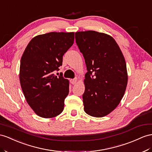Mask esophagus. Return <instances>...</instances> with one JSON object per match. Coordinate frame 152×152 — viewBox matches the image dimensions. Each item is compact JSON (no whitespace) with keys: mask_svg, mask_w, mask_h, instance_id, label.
<instances>
[{"mask_svg":"<svg viewBox=\"0 0 152 152\" xmlns=\"http://www.w3.org/2000/svg\"><path fill=\"white\" fill-rule=\"evenodd\" d=\"M77 81V77H75V78L71 79V83L72 85L76 84Z\"/></svg>","mask_w":152,"mask_h":152,"instance_id":"esophagus-1","label":"esophagus"}]
</instances>
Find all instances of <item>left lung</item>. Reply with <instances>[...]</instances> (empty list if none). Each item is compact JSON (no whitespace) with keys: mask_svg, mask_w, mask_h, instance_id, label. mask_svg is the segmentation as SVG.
Returning a JSON list of instances; mask_svg holds the SVG:
<instances>
[{"mask_svg":"<svg viewBox=\"0 0 152 152\" xmlns=\"http://www.w3.org/2000/svg\"><path fill=\"white\" fill-rule=\"evenodd\" d=\"M75 39L88 71L84 80V110L102 118L113 111L123 98L128 82L125 60L114 39L107 34L80 31L75 33Z\"/></svg>","mask_w":152,"mask_h":152,"instance_id":"8db88e82","label":"left lung"}]
</instances>
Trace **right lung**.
Wrapping results in <instances>:
<instances>
[{
  "label": "right lung",
  "mask_w": 152,
  "mask_h": 152,
  "mask_svg": "<svg viewBox=\"0 0 152 152\" xmlns=\"http://www.w3.org/2000/svg\"><path fill=\"white\" fill-rule=\"evenodd\" d=\"M75 33L50 32L33 38L21 58L20 81L27 102L44 118L60 114L67 96L69 81L54 76L62 65L64 54L74 43Z\"/></svg>",
  "instance_id": "obj_1"
}]
</instances>
